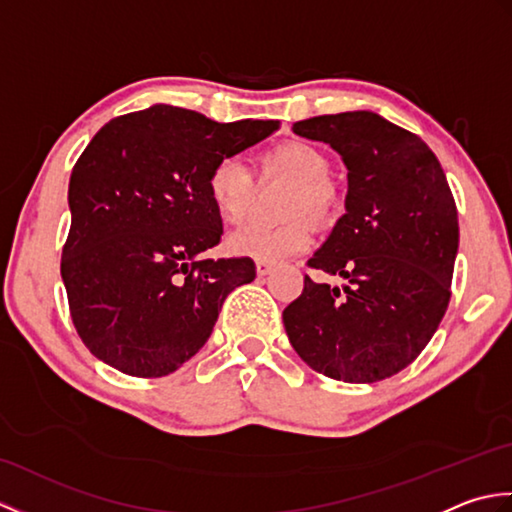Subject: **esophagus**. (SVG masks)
<instances>
[{
	"label": "esophagus",
	"mask_w": 512,
	"mask_h": 512,
	"mask_svg": "<svg viewBox=\"0 0 512 512\" xmlns=\"http://www.w3.org/2000/svg\"><path fill=\"white\" fill-rule=\"evenodd\" d=\"M255 268H257V275L259 277H266V275H270V273H273V264H268V262H257L255 264Z\"/></svg>",
	"instance_id": "esophagus-1"
}]
</instances>
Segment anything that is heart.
I'll use <instances>...</instances> for the list:
<instances>
[{
  "label": "heart",
  "mask_w": 512,
  "mask_h": 512,
  "mask_svg": "<svg viewBox=\"0 0 512 512\" xmlns=\"http://www.w3.org/2000/svg\"><path fill=\"white\" fill-rule=\"evenodd\" d=\"M330 158L308 140H284L257 156L259 184L286 180L290 187L281 198V215L288 217L277 226L248 224L226 237V250L237 257L277 264L295 257L312 244L314 224L330 222L339 209V189L330 178ZM206 191L226 222H242L257 198L253 171L235 158L217 160L206 178Z\"/></svg>",
  "instance_id": "obj_1"
}]
</instances>
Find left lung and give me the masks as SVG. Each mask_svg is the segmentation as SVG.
Returning <instances> with one entry per match:
<instances>
[{
  "instance_id": "1",
  "label": "left lung",
  "mask_w": 512,
  "mask_h": 512,
  "mask_svg": "<svg viewBox=\"0 0 512 512\" xmlns=\"http://www.w3.org/2000/svg\"><path fill=\"white\" fill-rule=\"evenodd\" d=\"M295 134L323 140L347 167L345 215L284 310L286 334L314 372L345 383L398 374L427 347L449 308L458 209L436 154L372 112L314 116Z\"/></svg>"
}]
</instances>
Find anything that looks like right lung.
I'll return each instance as SVG.
<instances>
[{
  "label": "right lung",
  "instance_id": "add662e5",
  "mask_svg": "<svg viewBox=\"0 0 512 512\" xmlns=\"http://www.w3.org/2000/svg\"><path fill=\"white\" fill-rule=\"evenodd\" d=\"M277 127L154 105L90 140L70 178L61 277L76 334L96 358L158 378L198 354L228 292L255 279L250 257L202 259L222 235L206 178Z\"/></svg>",
  "mask_w": 512,
  "mask_h": 512
}]
</instances>
